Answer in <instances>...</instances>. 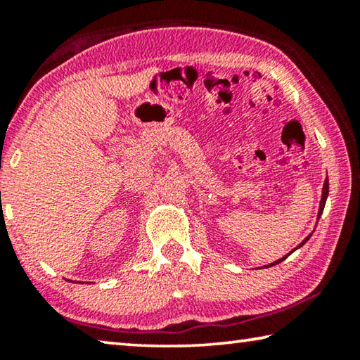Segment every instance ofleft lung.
<instances>
[{
    "mask_svg": "<svg viewBox=\"0 0 360 360\" xmlns=\"http://www.w3.org/2000/svg\"><path fill=\"white\" fill-rule=\"evenodd\" d=\"M327 197H328V179H325V182H323V189H322V198H321V207H319V214H317V219L319 218H321V214H322V211H323V208H325V202H327ZM309 237L311 236H307L306 238H304V240L303 242H301L300 245H298V247H296V248H300V247H303V245L307 242V240H309ZM295 248V250H296ZM295 250H293V252H295ZM293 252H290V253H293ZM288 253V255H290ZM287 255V256H288ZM287 256H283V258H281V259H277V261H274V262H271V264H267L266 267H271V266H276V264H278V262H282L283 259H287Z\"/></svg>",
    "mask_w": 360,
    "mask_h": 360,
    "instance_id": "obj_1",
    "label": "left lung"
}]
</instances>
